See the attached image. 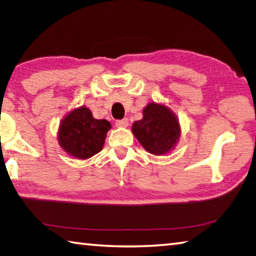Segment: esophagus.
I'll return each instance as SVG.
<instances>
[{"label":"esophagus","mask_w":256,"mask_h":256,"mask_svg":"<svg viewBox=\"0 0 256 256\" xmlns=\"http://www.w3.org/2000/svg\"><path fill=\"white\" fill-rule=\"evenodd\" d=\"M115 125L118 128H126L128 125V118H123V120H118L115 122Z\"/></svg>","instance_id":"1"}]
</instances>
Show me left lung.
Listing matches in <instances>:
<instances>
[{
    "mask_svg": "<svg viewBox=\"0 0 256 256\" xmlns=\"http://www.w3.org/2000/svg\"><path fill=\"white\" fill-rule=\"evenodd\" d=\"M134 136L152 154H164L178 141L180 128L178 120L168 108L156 103L143 110V118L134 122Z\"/></svg>",
    "mask_w": 256,
    "mask_h": 256,
    "instance_id": "obj_1",
    "label": "left lung"
}]
</instances>
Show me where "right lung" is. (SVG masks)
I'll return each instance as SVG.
<instances>
[{
    "instance_id": "add662e5",
    "label": "right lung",
    "mask_w": 256,
    "mask_h": 256,
    "mask_svg": "<svg viewBox=\"0 0 256 256\" xmlns=\"http://www.w3.org/2000/svg\"><path fill=\"white\" fill-rule=\"evenodd\" d=\"M110 124L106 120H96L86 108L67 115L60 125L58 138L64 151L78 159H88L103 148Z\"/></svg>"
}]
</instances>
